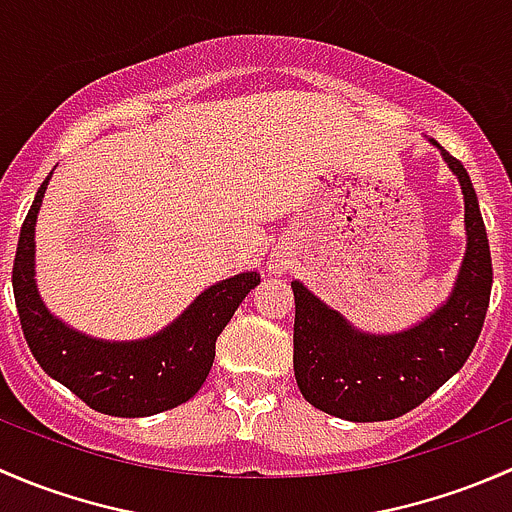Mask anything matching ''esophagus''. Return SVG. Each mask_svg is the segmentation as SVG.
Here are the masks:
<instances>
[{
  "label": "esophagus",
  "mask_w": 512,
  "mask_h": 512,
  "mask_svg": "<svg viewBox=\"0 0 512 512\" xmlns=\"http://www.w3.org/2000/svg\"><path fill=\"white\" fill-rule=\"evenodd\" d=\"M289 265H292V260H289L287 252L282 250H275L270 255V260H267V270H270L272 275H282V272H287Z\"/></svg>",
  "instance_id": "34e87169"
}]
</instances>
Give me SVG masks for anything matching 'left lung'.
Returning a JSON list of instances; mask_svg holds the SVG:
<instances>
[{
	"instance_id": "obj_1",
	"label": "left lung",
	"mask_w": 512,
	"mask_h": 512,
	"mask_svg": "<svg viewBox=\"0 0 512 512\" xmlns=\"http://www.w3.org/2000/svg\"><path fill=\"white\" fill-rule=\"evenodd\" d=\"M466 205V252L446 302L401 332H366L294 280V379L314 409L344 421H389L416 409L471 356L488 312L493 265L476 190L436 141Z\"/></svg>"
}]
</instances>
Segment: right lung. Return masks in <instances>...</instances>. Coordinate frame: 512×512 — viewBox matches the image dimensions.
<instances>
[{"label": "right lung", "mask_w": 512, "mask_h": 512, "mask_svg": "<svg viewBox=\"0 0 512 512\" xmlns=\"http://www.w3.org/2000/svg\"><path fill=\"white\" fill-rule=\"evenodd\" d=\"M51 173L19 232L12 287L24 339L41 369L98 414L141 418L175 409L198 394L215 359V342L252 287L257 272H240L200 292L168 327L131 342L89 337L61 322L36 287V218Z\"/></svg>", "instance_id": "add662e5"}]
</instances>
